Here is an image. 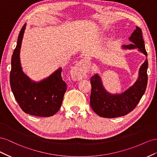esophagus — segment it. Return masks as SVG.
I'll return each instance as SVG.
<instances>
[{"label":"esophagus","instance_id":"1","mask_svg":"<svg viewBox=\"0 0 157 157\" xmlns=\"http://www.w3.org/2000/svg\"><path fill=\"white\" fill-rule=\"evenodd\" d=\"M86 63V59H83L79 61L74 67H73L72 70L71 71V77L75 81L81 80L82 78L86 77V69L84 66Z\"/></svg>","mask_w":157,"mask_h":157}]
</instances>
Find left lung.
<instances>
[{"label": "left lung", "mask_w": 157, "mask_h": 157, "mask_svg": "<svg viewBox=\"0 0 157 157\" xmlns=\"http://www.w3.org/2000/svg\"><path fill=\"white\" fill-rule=\"evenodd\" d=\"M129 41L132 43L124 44L123 50L137 51L147 57L144 41H143L141 29L136 26L133 31ZM147 58L140 66L138 78L130 87L121 93H110L106 90L102 82L101 76L95 74L91 78V93L90 97V105L95 113L104 118H117L128 114L132 111L140 102L145 93L147 84Z\"/></svg>", "instance_id": "1"}]
</instances>
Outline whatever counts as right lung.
I'll list each match as a JSON object with an SVG mask.
<instances>
[{"label": "right lung", "instance_id": "obj_1", "mask_svg": "<svg viewBox=\"0 0 157 157\" xmlns=\"http://www.w3.org/2000/svg\"><path fill=\"white\" fill-rule=\"evenodd\" d=\"M26 24L17 37L16 48L12 56L10 82L12 91L20 108L26 114L49 117L60 109L67 85L62 80V68L41 81L31 79L22 70L20 49Z\"/></svg>", "mask_w": 157, "mask_h": 157}]
</instances>
